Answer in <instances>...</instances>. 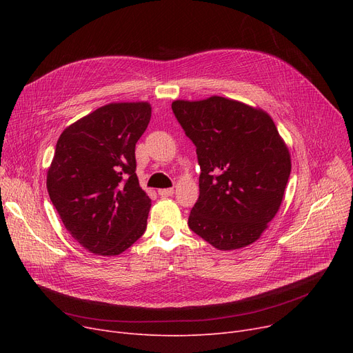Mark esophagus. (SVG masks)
Here are the masks:
<instances>
[{
    "mask_svg": "<svg viewBox=\"0 0 353 353\" xmlns=\"http://www.w3.org/2000/svg\"><path fill=\"white\" fill-rule=\"evenodd\" d=\"M173 193H174V189H160V190H159V194H160L161 197L173 196Z\"/></svg>",
    "mask_w": 353,
    "mask_h": 353,
    "instance_id": "34e87169",
    "label": "esophagus"
}]
</instances>
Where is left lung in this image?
Masks as SVG:
<instances>
[{
    "instance_id": "left-lung-1",
    "label": "left lung",
    "mask_w": 353,
    "mask_h": 353,
    "mask_svg": "<svg viewBox=\"0 0 353 353\" xmlns=\"http://www.w3.org/2000/svg\"><path fill=\"white\" fill-rule=\"evenodd\" d=\"M172 110L201 172L189 228L219 250L252 245L279 210L292 169L272 117L219 96L176 100Z\"/></svg>"
}]
</instances>
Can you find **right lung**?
Listing matches in <instances>:
<instances>
[{
	"instance_id": "right-lung-1",
	"label": "right lung",
	"mask_w": 353,
	"mask_h": 353,
	"mask_svg": "<svg viewBox=\"0 0 353 353\" xmlns=\"http://www.w3.org/2000/svg\"><path fill=\"white\" fill-rule=\"evenodd\" d=\"M147 101L110 103L68 125L55 145L47 190L65 229L88 252L116 256L143 236L152 200L136 174Z\"/></svg>"
}]
</instances>
